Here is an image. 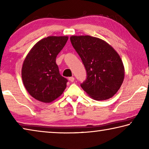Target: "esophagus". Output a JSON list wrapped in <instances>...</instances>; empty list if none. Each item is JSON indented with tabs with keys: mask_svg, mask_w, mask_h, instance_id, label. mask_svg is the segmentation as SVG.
<instances>
[{
	"mask_svg": "<svg viewBox=\"0 0 149 149\" xmlns=\"http://www.w3.org/2000/svg\"><path fill=\"white\" fill-rule=\"evenodd\" d=\"M68 79H69V81H71V82H74L75 79H74V77H70L68 78Z\"/></svg>",
	"mask_w": 149,
	"mask_h": 149,
	"instance_id": "34e87169",
	"label": "esophagus"
}]
</instances>
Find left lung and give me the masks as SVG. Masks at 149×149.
Wrapping results in <instances>:
<instances>
[{"instance_id":"8db88e82","label":"left lung","mask_w":149,"mask_h":149,"mask_svg":"<svg viewBox=\"0 0 149 149\" xmlns=\"http://www.w3.org/2000/svg\"><path fill=\"white\" fill-rule=\"evenodd\" d=\"M73 47L87 72L81 87L91 97L103 100L112 97L124 79V67L119 54L103 40L89 35L72 36Z\"/></svg>"}]
</instances>
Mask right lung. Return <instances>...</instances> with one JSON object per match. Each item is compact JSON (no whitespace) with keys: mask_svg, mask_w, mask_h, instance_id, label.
Masks as SVG:
<instances>
[{"mask_svg":"<svg viewBox=\"0 0 149 149\" xmlns=\"http://www.w3.org/2000/svg\"><path fill=\"white\" fill-rule=\"evenodd\" d=\"M68 39L66 36H50L34 45L24 62L22 77L29 95L49 103L64 92L68 79L60 74L56 58Z\"/></svg>","mask_w":149,"mask_h":149,"instance_id":"1","label":"right lung"}]
</instances>
